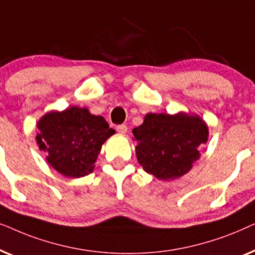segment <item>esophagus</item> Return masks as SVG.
<instances>
[{
    "label": "esophagus",
    "instance_id": "obj_1",
    "mask_svg": "<svg viewBox=\"0 0 255 255\" xmlns=\"http://www.w3.org/2000/svg\"><path fill=\"white\" fill-rule=\"evenodd\" d=\"M116 130L120 132V133H125L128 131V127L125 124H120L116 127Z\"/></svg>",
    "mask_w": 255,
    "mask_h": 255
}]
</instances>
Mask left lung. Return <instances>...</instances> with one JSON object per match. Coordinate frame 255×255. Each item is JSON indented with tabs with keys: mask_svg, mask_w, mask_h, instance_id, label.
Segmentation results:
<instances>
[{
	"mask_svg": "<svg viewBox=\"0 0 255 255\" xmlns=\"http://www.w3.org/2000/svg\"><path fill=\"white\" fill-rule=\"evenodd\" d=\"M138 145L137 159L145 172L156 179L182 176L200 158L198 146L208 140V128L197 116L148 114L132 131Z\"/></svg>",
	"mask_w": 255,
	"mask_h": 255,
	"instance_id": "obj_1",
	"label": "left lung"
}]
</instances>
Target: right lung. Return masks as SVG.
<instances>
[{
    "instance_id": "obj_1",
    "label": "right lung",
    "mask_w": 255,
    "mask_h": 255,
    "mask_svg": "<svg viewBox=\"0 0 255 255\" xmlns=\"http://www.w3.org/2000/svg\"><path fill=\"white\" fill-rule=\"evenodd\" d=\"M37 127V142L46 153L48 163L69 177L92 173L103 142L115 133L102 116L78 107L46 114Z\"/></svg>"
}]
</instances>
